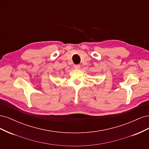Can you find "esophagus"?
<instances>
[{
    "mask_svg": "<svg viewBox=\"0 0 149 149\" xmlns=\"http://www.w3.org/2000/svg\"><path fill=\"white\" fill-rule=\"evenodd\" d=\"M74 66L75 69H79V68H80L81 65L79 64H78V65H75Z\"/></svg>",
    "mask_w": 149,
    "mask_h": 149,
    "instance_id": "obj_1",
    "label": "esophagus"
}]
</instances>
